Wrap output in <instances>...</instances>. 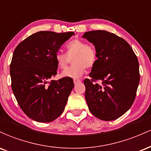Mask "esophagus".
<instances>
[{
	"instance_id": "obj_1",
	"label": "esophagus",
	"mask_w": 151,
	"mask_h": 151,
	"mask_svg": "<svg viewBox=\"0 0 151 151\" xmlns=\"http://www.w3.org/2000/svg\"><path fill=\"white\" fill-rule=\"evenodd\" d=\"M78 82H81L80 79H74V84H77Z\"/></svg>"
}]
</instances>
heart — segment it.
Here are the masks:
<instances>
[{"mask_svg": "<svg viewBox=\"0 0 151 151\" xmlns=\"http://www.w3.org/2000/svg\"><path fill=\"white\" fill-rule=\"evenodd\" d=\"M67 54L59 51L55 55L57 64L62 70L67 68L74 58V65L63 71L62 77L77 79L84 74L86 67H91L96 62L97 58L96 49L84 41L80 40L71 41L67 45Z\"/></svg>", "mask_w": 151, "mask_h": 151, "instance_id": "obj_1", "label": "heart"}]
</instances>
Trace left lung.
Segmentation results:
<instances>
[{"mask_svg":"<svg viewBox=\"0 0 151 151\" xmlns=\"http://www.w3.org/2000/svg\"><path fill=\"white\" fill-rule=\"evenodd\" d=\"M92 43L97 60L84 84L88 107L94 116L113 121L132 106L140 80L139 65L129 44L124 39L105 30L86 32L83 35ZM99 80L101 85L93 83Z\"/></svg>","mask_w":151,"mask_h":151,"instance_id":"8db88e82","label":"left lung"}]
</instances>
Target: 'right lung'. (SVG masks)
I'll use <instances>...</instances> for the list:
<instances>
[{
    "instance_id": "1",
    "label": "right lung",
    "mask_w": 151,
    "mask_h": 151,
    "mask_svg": "<svg viewBox=\"0 0 151 151\" xmlns=\"http://www.w3.org/2000/svg\"><path fill=\"white\" fill-rule=\"evenodd\" d=\"M73 32H37L15 48L10 67L11 86L23 112L37 122L48 123L61 115L71 91L73 79L52 80L58 65L55 55Z\"/></svg>"
}]
</instances>
